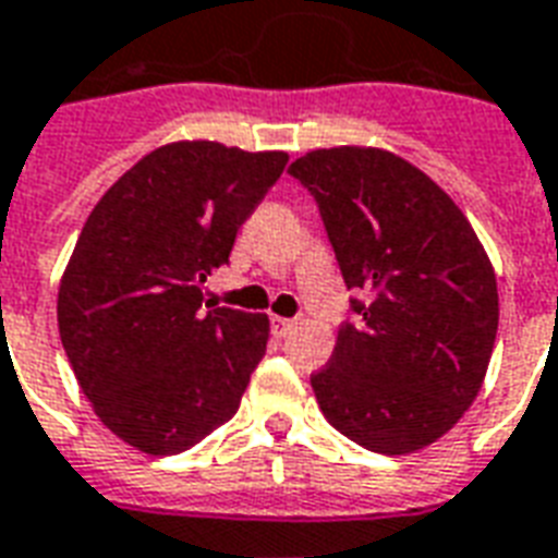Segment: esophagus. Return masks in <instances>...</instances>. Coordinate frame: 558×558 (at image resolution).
<instances>
[{
  "label": "esophagus",
  "mask_w": 558,
  "mask_h": 558,
  "mask_svg": "<svg viewBox=\"0 0 558 558\" xmlns=\"http://www.w3.org/2000/svg\"><path fill=\"white\" fill-rule=\"evenodd\" d=\"M295 325H299V322H295V319H283V316H271V331L278 333V337H287V333H290L292 328H295Z\"/></svg>",
  "instance_id": "esophagus-1"
}]
</instances>
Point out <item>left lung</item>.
<instances>
[{"mask_svg":"<svg viewBox=\"0 0 558 558\" xmlns=\"http://www.w3.org/2000/svg\"><path fill=\"white\" fill-rule=\"evenodd\" d=\"M313 195L352 299L331 363L311 375L322 414L381 456L435 444L482 390L497 340V278L452 197L378 147L290 165Z\"/></svg>","mask_w":558,"mask_h":558,"instance_id":"obj_1","label":"left lung"}]
</instances>
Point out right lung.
I'll return each mask as SVG.
<instances>
[{
  "mask_svg": "<svg viewBox=\"0 0 558 558\" xmlns=\"http://www.w3.org/2000/svg\"><path fill=\"white\" fill-rule=\"evenodd\" d=\"M287 153L174 142L94 206L59 287V333L102 426L147 456L192 449L239 411L268 319L201 283L287 168ZM209 307V304H206Z\"/></svg>",
  "mask_w": 558,
  "mask_h": 558,
  "instance_id": "add662e5",
  "label": "right lung"
}]
</instances>
